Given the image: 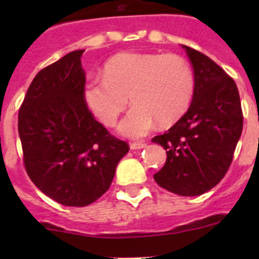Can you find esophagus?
Returning <instances> with one entry per match:
<instances>
[{"mask_svg":"<svg viewBox=\"0 0 259 259\" xmlns=\"http://www.w3.org/2000/svg\"><path fill=\"white\" fill-rule=\"evenodd\" d=\"M146 144H144V143H132L130 144V149L132 150H139V149H143L145 148Z\"/></svg>","mask_w":259,"mask_h":259,"instance_id":"1","label":"esophagus"}]
</instances>
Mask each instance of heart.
<instances>
[{"mask_svg":"<svg viewBox=\"0 0 259 259\" xmlns=\"http://www.w3.org/2000/svg\"><path fill=\"white\" fill-rule=\"evenodd\" d=\"M194 93L192 67L178 55L121 52L104 66V76L86 80L82 98L104 125L113 126L130 103L134 104L117 126L121 135L139 139L156 122L174 124L185 114Z\"/></svg>","mask_w":259,"mask_h":259,"instance_id":"b5f03b06","label":"heart"}]
</instances>
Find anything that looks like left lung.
<instances>
[{
    "instance_id": "1",
    "label": "left lung",
    "mask_w": 259,
    "mask_h": 259,
    "mask_svg": "<svg viewBox=\"0 0 259 259\" xmlns=\"http://www.w3.org/2000/svg\"><path fill=\"white\" fill-rule=\"evenodd\" d=\"M194 71V93L187 113L153 143L166 150V161L154 176L164 189L195 197L226 176L242 134L238 89L221 66L202 52L182 45Z\"/></svg>"
}]
</instances>
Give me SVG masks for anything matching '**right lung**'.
<instances>
[{"instance_id":"right-lung-1","label":"right lung","mask_w":259,"mask_h":259,"mask_svg":"<svg viewBox=\"0 0 259 259\" xmlns=\"http://www.w3.org/2000/svg\"><path fill=\"white\" fill-rule=\"evenodd\" d=\"M85 50L69 52L41 70L18 113V134L28 177L45 195L85 207L113 182L129 146L94 119L82 98Z\"/></svg>"}]
</instances>
